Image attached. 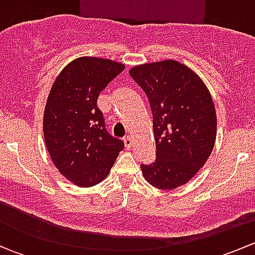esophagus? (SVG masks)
<instances>
[{"mask_svg": "<svg viewBox=\"0 0 255 255\" xmlns=\"http://www.w3.org/2000/svg\"><path fill=\"white\" fill-rule=\"evenodd\" d=\"M125 145H126V149H130L133 146V138L129 137V135H127V137L125 138Z\"/></svg>", "mask_w": 255, "mask_h": 255, "instance_id": "34e87169", "label": "esophagus"}]
</instances>
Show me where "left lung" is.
<instances>
[{"instance_id":"obj_1","label":"left lung","mask_w":255,"mask_h":255,"mask_svg":"<svg viewBox=\"0 0 255 255\" xmlns=\"http://www.w3.org/2000/svg\"><path fill=\"white\" fill-rule=\"evenodd\" d=\"M129 75L142 87L153 113L156 159L140 165L156 189L186 184L212 151L217 117L210 91L194 70L176 60L133 66Z\"/></svg>"}]
</instances>
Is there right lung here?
<instances>
[{
	"label": "right lung",
	"mask_w": 255,
	"mask_h": 255,
	"mask_svg": "<svg viewBox=\"0 0 255 255\" xmlns=\"http://www.w3.org/2000/svg\"><path fill=\"white\" fill-rule=\"evenodd\" d=\"M125 65L96 56L68 64L54 81L43 117L45 145L59 173L80 187L110 174L125 143L111 137L97 107L99 95Z\"/></svg>",
	"instance_id": "right-lung-1"
}]
</instances>
